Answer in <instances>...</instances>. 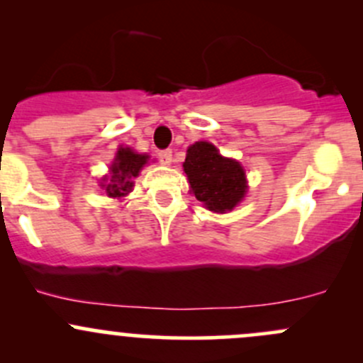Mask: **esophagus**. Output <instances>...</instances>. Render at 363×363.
I'll return each instance as SVG.
<instances>
[{
  "label": "esophagus",
  "mask_w": 363,
  "mask_h": 363,
  "mask_svg": "<svg viewBox=\"0 0 363 363\" xmlns=\"http://www.w3.org/2000/svg\"><path fill=\"white\" fill-rule=\"evenodd\" d=\"M158 158L161 164H170L172 161V149H163V151L158 152Z\"/></svg>",
  "instance_id": "34e87169"
}]
</instances>
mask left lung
<instances>
[{"mask_svg": "<svg viewBox=\"0 0 363 363\" xmlns=\"http://www.w3.org/2000/svg\"><path fill=\"white\" fill-rule=\"evenodd\" d=\"M182 167L193 195L208 211H232L246 193V174L239 161L223 158L208 142L193 144Z\"/></svg>", "mask_w": 363, "mask_h": 363, "instance_id": "left-lung-1", "label": "left lung"}]
</instances>
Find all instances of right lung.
<instances>
[{
	"label": "right lung",
	"instance_id": "obj_1",
	"mask_svg": "<svg viewBox=\"0 0 363 363\" xmlns=\"http://www.w3.org/2000/svg\"><path fill=\"white\" fill-rule=\"evenodd\" d=\"M145 163H147V156L145 155H137L130 147H121L111 167V182L107 184L108 196L128 195L133 188L131 179L137 177L138 172L142 170Z\"/></svg>",
	"mask_w": 363,
	"mask_h": 363
}]
</instances>
